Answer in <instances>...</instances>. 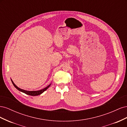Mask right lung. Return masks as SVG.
I'll use <instances>...</instances> for the list:
<instances>
[{"label":"right lung","mask_w":127,"mask_h":127,"mask_svg":"<svg viewBox=\"0 0 127 127\" xmlns=\"http://www.w3.org/2000/svg\"><path fill=\"white\" fill-rule=\"evenodd\" d=\"M11 82H12L13 85L14 86V87L16 88L17 90H18V91H20V92H23V93H24L27 95H31V96H37V95H39L40 94H41L42 93H43V92L44 91H45L46 90H47L48 88L50 87V86L51 85V83L50 84V85H49L48 86H47L46 87H45L44 88H43V89L42 90H39V91H26V90H22L21 89V88H19L18 87H17L15 84H14V83L13 82V81L12 80H11Z\"/></svg>","instance_id":"right-lung-1"}]
</instances>
